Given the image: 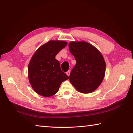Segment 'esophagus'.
Here are the masks:
<instances>
[{"label": "esophagus", "instance_id": "1", "mask_svg": "<svg viewBox=\"0 0 133 133\" xmlns=\"http://www.w3.org/2000/svg\"><path fill=\"white\" fill-rule=\"evenodd\" d=\"M70 70L67 71L66 72V74H67L68 76H70Z\"/></svg>", "mask_w": 133, "mask_h": 133}]
</instances>
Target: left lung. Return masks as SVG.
Segmentation results:
<instances>
[{"mask_svg":"<svg viewBox=\"0 0 133 133\" xmlns=\"http://www.w3.org/2000/svg\"><path fill=\"white\" fill-rule=\"evenodd\" d=\"M69 48L76 60L69 79L81 93L89 94L97 89L104 78L106 63L101 53L85 41H72Z\"/></svg>","mask_w":133,"mask_h":133,"instance_id":"left-lung-1","label":"left lung"}]
</instances>
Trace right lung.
<instances>
[{
  "mask_svg": "<svg viewBox=\"0 0 133 133\" xmlns=\"http://www.w3.org/2000/svg\"><path fill=\"white\" fill-rule=\"evenodd\" d=\"M67 45L63 41L52 40L36 50L28 64V79L36 93L49 97L59 91L63 81L69 77L62 71L57 54Z\"/></svg>",
  "mask_w": 133,
  "mask_h": 133,
  "instance_id": "obj_1",
  "label": "right lung"
}]
</instances>
